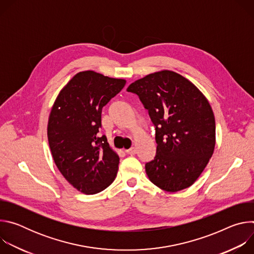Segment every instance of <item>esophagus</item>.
<instances>
[{
  "label": "esophagus",
  "mask_w": 254,
  "mask_h": 254,
  "mask_svg": "<svg viewBox=\"0 0 254 254\" xmlns=\"http://www.w3.org/2000/svg\"><path fill=\"white\" fill-rule=\"evenodd\" d=\"M126 153H127V154H128V155H135V153H136V149H135L134 147H131L130 149L126 150Z\"/></svg>",
  "instance_id": "34e87169"
}]
</instances>
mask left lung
Listing matches in <instances>:
<instances>
[{"label": "left lung", "instance_id": "obj_1", "mask_svg": "<svg viewBox=\"0 0 254 254\" xmlns=\"http://www.w3.org/2000/svg\"><path fill=\"white\" fill-rule=\"evenodd\" d=\"M127 90L138 95L156 127V157L146 164L151 182L167 192L192 186L215 148V118L205 95L171 70L135 80Z\"/></svg>", "mask_w": 254, "mask_h": 254}]
</instances>
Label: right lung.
Listing matches in <instances>:
<instances>
[{
	"label": "right lung",
	"mask_w": 254,
	"mask_h": 254,
	"mask_svg": "<svg viewBox=\"0 0 254 254\" xmlns=\"http://www.w3.org/2000/svg\"><path fill=\"white\" fill-rule=\"evenodd\" d=\"M126 82L91 70L78 72L52 106L47 134L54 163L67 182L81 193H99L117 177L120 157L98 132L102 107Z\"/></svg>",
	"instance_id": "right-lung-1"
}]
</instances>
